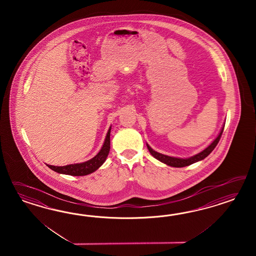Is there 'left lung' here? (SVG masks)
Masks as SVG:
<instances>
[{"instance_id":"1","label":"left lung","mask_w":256,"mask_h":256,"mask_svg":"<svg viewBox=\"0 0 256 256\" xmlns=\"http://www.w3.org/2000/svg\"><path fill=\"white\" fill-rule=\"evenodd\" d=\"M224 124L222 126L220 132L218 133V135L217 136V138L214 140L210 146L206 148H204V150H202L201 152H199L198 154L196 155L192 156L190 158H176V156H170L163 155L162 153H158L155 151L154 149L150 148V146L146 144V146H148V150L150 152V154L153 156L155 158H156L158 160L170 166V167H176V168H181V167H186L188 166L190 164H194L195 162H198L200 160H202L204 158H206L208 156L210 155V153L214 150V148H216V146L218 142V140L220 139V136L224 132Z\"/></svg>"}]
</instances>
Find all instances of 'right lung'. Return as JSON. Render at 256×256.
Returning <instances> with one entry per match:
<instances>
[{
    "label": "right lung",
    "instance_id": "1",
    "mask_svg": "<svg viewBox=\"0 0 256 256\" xmlns=\"http://www.w3.org/2000/svg\"><path fill=\"white\" fill-rule=\"evenodd\" d=\"M110 130H112V126L108 128L104 144L100 150V152L91 160L84 162L74 163V164H68V165H64V166H54V165H48V164H46V166L56 172L73 176H87V174H92L94 170H98L103 163L105 162V160L108 156L110 148Z\"/></svg>",
    "mask_w": 256,
    "mask_h": 256
}]
</instances>
